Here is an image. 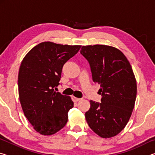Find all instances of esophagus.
Returning a JSON list of instances; mask_svg holds the SVG:
<instances>
[{"instance_id": "34e87169", "label": "esophagus", "mask_w": 155, "mask_h": 155, "mask_svg": "<svg viewBox=\"0 0 155 155\" xmlns=\"http://www.w3.org/2000/svg\"><path fill=\"white\" fill-rule=\"evenodd\" d=\"M81 98H76V97H73V101H74V102H78L81 101Z\"/></svg>"}]
</instances>
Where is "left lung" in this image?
Listing matches in <instances>:
<instances>
[{"mask_svg": "<svg viewBox=\"0 0 155 155\" xmlns=\"http://www.w3.org/2000/svg\"><path fill=\"white\" fill-rule=\"evenodd\" d=\"M81 53L90 65L93 81L101 85V103L90 101L85 119L94 133L103 138L124 129L134 109L137 83L127 57L115 47L83 46Z\"/></svg>", "mask_w": 155, "mask_h": 155, "instance_id": "obj_1", "label": "left lung"}]
</instances>
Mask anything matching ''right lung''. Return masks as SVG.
I'll list each match as a JSON object with an SVG mask.
<instances>
[{"instance_id": "1", "label": "right lung", "mask_w": 155, "mask_h": 155, "mask_svg": "<svg viewBox=\"0 0 155 155\" xmlns=\"http://www.w3.org/2000/svg\"><path fill=\"white\" fill-rule=\"evenodd\" d=\"M81 47L44 41L33 47L21 62L20 102L25 117L41 135H53L66 124L74 103L54 88L59 85L63 65Z\"/></svg>"}]
</instances>
